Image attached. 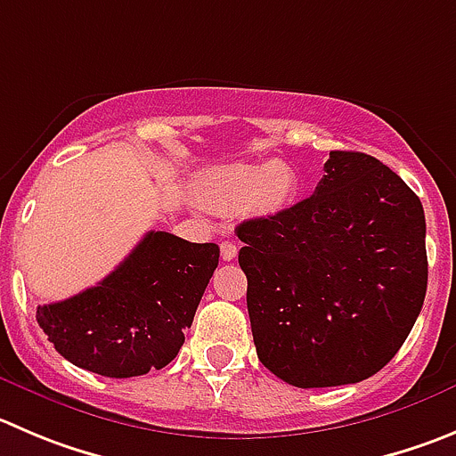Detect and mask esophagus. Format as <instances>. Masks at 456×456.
Segmentation results:
<instances>
[{
	"mask_svg": "<svg viewBox=\"0 0 456 456\" xmlns=\"http://www.w3.org/2000/svg\"><path fill=\"white\" fill-rule=\"evenodd\" d=\"M219 248H221V259H224V262H231V259L237 257V246L232 244L231 240L221 241Z\"/></svg>",
	"mask_w": 456,
	"mask_h": 456,
	"instance_id": "34e87169",
	"label": "esophagus"
}]
</instances>
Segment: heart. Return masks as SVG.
I'll return each instance as SVG.
<instances>
[{"mask_svg":"<svg viewBox=\"0 0 456 456\" xmlns=\"http://www.w3.org/2000/svg\"><path fill=\"white\" fill-rule=\"evenodd\" d=\"M199 188L216 206L241 208L248 203L257 215H275L296 201L297 176L281 163H235L208 172Z\"/></svg>","mask_w":456,"mask_h":456,"instance_id":"b5f03b06","label":"heart"}]
</instances>
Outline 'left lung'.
I'll list each match as a JSON object with an SVG mask.
<instances>
[{"instance_id":"1","label":"left lung","mask_w":456,"mask_h":456,"mask_svg":"<svg viewBox=\"0 0 456 456\" xmlns=\"http://www.w3.org/2000/svg\"><path fill=\"white\" fill-rule=\"evenodd\" d=\"M305 201L237 225L259 361L296 387L361 383L410 336L428 289L426 215L362 151H329Z\"/></svg>"}]
</instances>
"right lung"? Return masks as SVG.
Segmentation results:
<instances>
[{"mask_svg":"<svg viewBox=\"0 0 456 456\" xmlns=\"http://www.w3.org/2000/svg\"><path fill=\"white\" fill-rule=\"evenodd\" d=\"M216 264V244L150 231L98 286L37 306V324L60 355L94 374L163 370L179 354Z\"/></svg>","mask_w":456,"mask_h":456,"instance_id":"obj_1","label":"right lung"}]
</instances>
